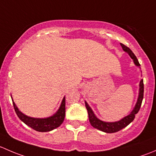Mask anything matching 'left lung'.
<instances>
[{"instance_id":"8db88e82","label":"left lung","mask_w":156,"mask_h":156,"mask_svg":"<svg viewBox=\"0 0 156 156\" xmlns=\"http://www.w3.org/2000/svg\"><path fill=\"white\" fill-rule=\"evenodd\" d=\"M121 46L122 47L123 50L125 52H127L130 56L131 57V59H133V62H134L135 65L137 66H140V64L138 62L137 58L136 57V56L134 55V53L132 52V50L130 48H127V46H125L123 44H120ZM144 80H141L140 83V94H139V97H138L137 102H136V104L134 108H133V111L131 112L129 115L126 116L124 119H122L121 121L116 122H105L103 121H100V119H97L95 116V115L93 112L92 109L90 107L88 106L87 102H85V106L87 108V112H88V116H89V121L90 125H92L94 128H97L98 130H102L103 132H106V133H115V132L119 131L120 130L123 129L124 127H125L131 122H133V120L135 118V115L139 112L141 104H142L143 99H144Z\"/></svg>"}]
</instances>
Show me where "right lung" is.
I'll list each match as a JSON object with an SVG mask.
<instances>
[{
  "label": "right lung",
  "instance_id": "obj_1",
  "mask_svg": "<svg viewBox=\"0 0 156 156\" xmlns=\"http://www.w3.org/2000/svg\"><path fill=\"white\" fill-rule=\"evenodd\" d=\"M12 104H13V107L14 109H15L16 113L17 116L20 118V120L24 122L28 126H29L32 129H34V130L39 132H48L56 128V127H58L62 125V123L64 121V119H65V97L62 100L60 107H59L57 112L55 115H53V116H51V117L47 118V119H34V118L29 117V116L23 114L18 109V108L16 107V106L13 101H12Z\"/></svg>",
  "mask_w": 156,
  "mask_h": 156
}]
</instances>
